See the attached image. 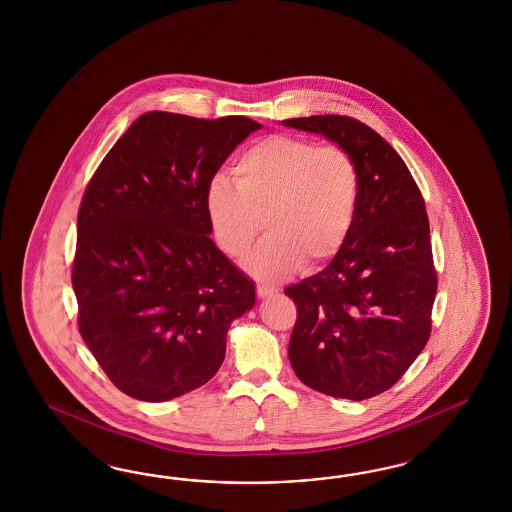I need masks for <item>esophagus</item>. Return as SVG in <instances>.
Returning <instances> with one entry per match:
<instances>
[{
    "instance_id": "34e87169",
    "label": "esophagus",
    "mask_w": 512,
    "mask_h": 512,
    "mask_svg": "<svg viewBox=\"0 0 512 512\" xmlns=\"http://www.w3.org/2000/svg\"><path fill=\"white\" fill-rule=\"evenodd\" d=\"M276 293H278V289H274V287H270L266 283H257V295L261 296V298L276 295Z\"/></svg>"
}]
</instances>
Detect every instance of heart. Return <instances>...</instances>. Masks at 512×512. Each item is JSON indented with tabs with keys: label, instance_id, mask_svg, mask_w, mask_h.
<instances>
[{
	"label": "heart",
	"instance_id": "obj_1",
	"mask_svg": "<svg viewBox=\"0 0 512 512\" xmlns=\"http://www.w3.org/2000/svg\"><path fill=\"white\" fill-rule=\"evenodd\" d=\"M233 174L234 186L223 174L210 178L204 208L217 248L229 257H242L266 227L244 259L251 276L278 281L345 246L360 201L357 165L345 150L270 135L240 154Z\"/></svg>",
	"mask_w": 512,
	"mask_h": 512
}]
</instances>
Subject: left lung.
Here are the masks:
<instances>
[{
	"label": "left lung",
	"mask_w": 512,
	"mask_h": 512,
	"mask_svg": "<svg viewBox=\"0 0 512 512\" xmlns=\"http://www.w3.org/2000/svg\"><path fill=\"white\" fill-rule=\"evenodd\" d=\"M281 124L336 142L360 176L345 246L325 270L285 289L298 310L289 360L313 390L368 400L392 387L430 338L437 276L424 199L398 152L355 118Z\"/></svg>",
	"instance_id": "left-lung-1"
}]
</instances>
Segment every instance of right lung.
<instances>
[{"mask_svg":"<svg viewBox=\"0 0 512 512\" xmlns=\"http://www.w3.org/2000/svg\"><path fill=\"white\" fill-rule=\"evenodd\" d=\"M263 125L146 112L93 174L80 202L73 289L80 336L131 398L167 402L216 375L255 285L210 238L204 193Z\"/></svg>","mask_w":512,"mask_h":512,"instance_id":"right-lung-1","label":"right lung"}]
</instances>
